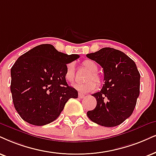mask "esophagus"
I'll return each instance as SVG.
<instances>
[{"instance_id": "obj_1", "label": "esophagus", "mask_w": 156, "mask_h": 156, "mask_svg": "<svg viewBox=\"0 0 156 156\" xmlns=\"http://www.w3.org/2000/svg\"><path fill=\"white\" fill-rule=\"evenodd\" d=\"M78 98H85V95H84V94H80V93H79V94H78Z\"/></svg>"}]
</instances>
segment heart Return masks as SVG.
Instances as JSON below:
<instances>
[{
    "mask_svg": "<svg viewBox=\"0 0 156 156\" xmlns=\"http://www.w3.org/2000/svg\"><path fill=\"white\" fill-rule=\"evenodd\" d=\"M83 66L89 73L86 75L85 83H77L73 85V87L81 93H87L92 91L96 87V83H99L101 82V76L97 73L98 66L94 61L91 60H85L82 62ZM75 76H76V68H75L74 62H69L66 65V71H65V78L69 83H73L75 81ZM94 81L93 82L92 80Z\"/></svg>",
    "mask_w": 156,
    "mask_h": 156,
    "instance_id": "1",
    "label": "heart"
}]
</instances>
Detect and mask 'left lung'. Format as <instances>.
Listing matches in <instances>:
<instances>
[{
	"instance_id": "1",
	"label": "left lung",
	"mask_w": 156,
	"mask_h": 156,
	"mask_svg": "<svg viewBox=\"0 0 156 156\" xmlns=\"http://www.w3.org/2000/svg\"><path fill=\"white\" fill-rule=\"evenodd\" d=\"M102 67L104 84L92 94L96 106L88 111L92 122L104 127H115L131 116L140 94V75L135 62L121 51L104 47L86 55Z\"/></svg>"
}]
</instances>
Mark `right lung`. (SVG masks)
<instances>
[{
    "mask_svg": "<svg viewBox=\"0 0 156 156\" xmlns=\"http://www.w3.org/2000/svg\"><path fill=\"white\" fill-rule=\"evenodd\" d=\"M78 55L58 52L52 44H40L18 58L11 69L13 105L22 119L42 126L58 118L69 98L78 91L65 78L66 65Z\"/></svg>",
    "mask_w": 156,
    "mask_h": 156,
    "instance_id": "1",
    "label": "right lung"
}]
</instances>
